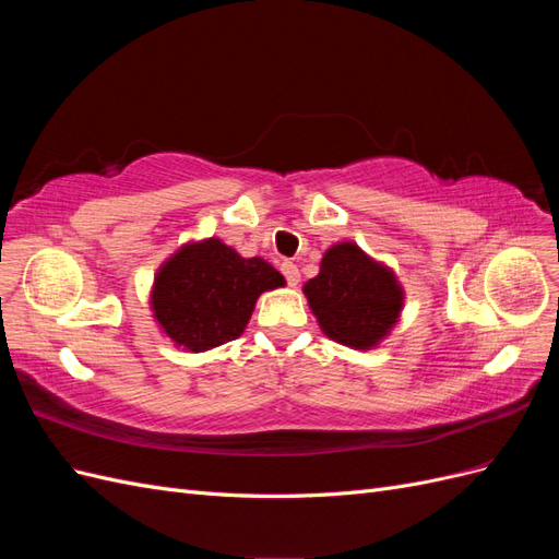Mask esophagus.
Masks as SVG:
<instances>
[{
    "mask_svg": "<svg viewBox=\"0 0 559 559\" xmlns=\"http://www.w3.org/2000/svg\"><path fill=\"white\" fill-rule=\"evenodd\" d=\"M282 273H284V277H286V284H289V286H298V282H300V273H298L296 263H292V261H284V263H282Z\"/></svg>",
    "mask_w": 559,
    "mask_h": 559,
    "instance_id": "1",
    "label": "esophagus"
}]
</instances>
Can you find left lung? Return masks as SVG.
Listing matches in <instances>:
<instances>
[{"instance_id":"8db88e82","label":"left lung","mask_w":559,"mask_h":559,"mask_svg":"<svg viewBox=\"0 0 559 559\" xmlns=\"http://www.w3.org/2000/svg\"><path fill=\"white\" fill-rule=\"evenodd\" d=\"M302 294L324 335L352 349H376L396 326L405 302L394 270L357 242L329 247Z\"/></svg>"}]
</instances>
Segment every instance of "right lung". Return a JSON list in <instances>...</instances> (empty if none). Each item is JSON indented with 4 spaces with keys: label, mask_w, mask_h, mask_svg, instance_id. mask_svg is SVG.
I'll list each match as a JSON object with an SVG mask.
<instances>
[{
    "label": "right lung",
    "mask_w": 559,
    "mask_h": 559,
    "mask_svg": "<svg viewBox=\"0 0 559 559\" xmlns=\"http://www.w3.org/2000/svg\"><path fill=\"white\" fill-rule=\"evenodd\" d=\"M261 257L245 259L218 238L181 245L151 286V312L165 337L186 352H207L240 337L263 292L284 286Z\"/></svg>",
    "instance_id": "1"
}]
</instances>
